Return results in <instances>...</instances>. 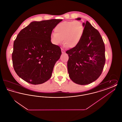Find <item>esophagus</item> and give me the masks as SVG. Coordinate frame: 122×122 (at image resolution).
Returning a JSON list of instances; mask_svg holds the SVG:
<instances>
[{
	"label": "esophagus",
	"instance_id": "esophagus-1",
	"mask_svg": "<svg viewBox=\"0 0 122 122\" xmlns=\"http://www.w3.org/2000/svg\"><path fill=\"white\" fill-rule=\"evenodd\" d=\"M61 52H62V53H64L65 52V50H64V49L61 48Z\"/></svg>",
	"mask_w": 122,
	"mask_h": 122
}]
</instances>
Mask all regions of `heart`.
<instances>
[{
  "label": "heart",
  "mask_w": 122,
  "mask_h": 122,
  "mask_svg": "<svg viewBox=\"0 0 122 122\" xmlns=\"http://www.w3.org/2000/svg\"><path fill=\"white\" fill-rule=\"evenodd\" d=\"M55 34L50 36V41L54 45H58L63 41L64 46L74 48L81 42L84 32V27L78 20L64 21L58 24L54 29Z\"/></svg>",
  "instance_id": "b5f03b06"
}]
</instances>
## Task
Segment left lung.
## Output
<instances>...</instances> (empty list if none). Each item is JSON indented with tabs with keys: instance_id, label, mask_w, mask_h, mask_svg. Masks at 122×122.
<instances>
[{
	"instance_id": "8db88e82",
	"label": "left lung",
	"mask_w": 122,
	"mask_h": 122,
	"mask_svg": "<svg viewBox=\"0 0 122 122\" xmlns=\"http://www.w3.org/2000/svg\"><path fill=\"white\" fill-rule=\"evenodd\" d=\"M83 25L84 32L81 42L66 53L69 58L67 67L70 79L76 84L85 85L101 76L106 58L104 43L99 32L88 21Z\"/></svg>"
}]
</instances>
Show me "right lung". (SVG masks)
<instances>
[{
	"instance_id": "add662e5",
	"label": "right lung",
	"mask_w": 122,
	"mask_h": 122,
	"mask_svg": "<svg viewBox=\"0 0 122 122\" xmlns=\"http://www.w3.org/2000/svg\"><path fill=\"white\" fill-rule=\"evenodd\" d=\"M62 19L33 21L19 33L14 41L13 65L18 76L33 85L42 84L52 76L62 54L50 41L53 29Z\"/></svg>"
}]
</instances>
